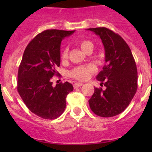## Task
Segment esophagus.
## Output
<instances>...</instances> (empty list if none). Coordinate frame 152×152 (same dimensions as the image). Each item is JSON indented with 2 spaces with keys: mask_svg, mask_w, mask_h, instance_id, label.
Segmentation results:
<instances>
[{
  "mask_svg": "<svg viewBox=\"0 0 152 152\" xmlns=\"http://www.w3.org/2000/svg\"><path fill=\"white\" fill-rule=\"evenodd\" d=\"M82 85H83L82 83H75V84H73V87H74V88H80V87H81Z\"/></svg>",
  "mask_w": 152,
  "mask_h": 152,
  "instance_id": "esophagus-1",
  "label": "esophagus"
}]
</instances>
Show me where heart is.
Listing matches in <instances>:
<instances>
[{"mask_svg": "<svg viewBox=\"0 0 152 152\" xmlns=\"http://www.w3.org/2000/svg\"><path fill=\"white\" fill-rule=\"evenodd\" d=\"M79 46L83 52H86L91 48H93V43L89 40H82L80 42ZM68 49L67 47H64L61 52V59L64 61L68 58ZM96 72V67L94 64H87L75 67V68L70 71L69 75L73 78L79 80H84L90 77V75Z\"/></svg>", "mask_w": 152, "mask_h": 152, "instance_id": "obj_1", "label": "heart"}]
</instances>
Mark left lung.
Masks as SVG:
<instances>
[{"label":"left lung","instance_id":"8db88e82","mask_svg":"<svg viewBox=\"0 0 152 152\" xmlns=\"http://www.w3.org/2000/svg\"><path fill=\"white\" fill-rule=\"evenodd\" d=\"M88 29L101 39L106 61L96 76L106 90L95 88L89 105L97 116L112 117L123 112L135 96L138 88L136 64L128 44L119 34L106 27Z\"/></svg>","mask_w":152,"mask_h":152}]
</instances>
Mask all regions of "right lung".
<instances>
[{"instance_id": "obj_1", "label": "right lung", "mask_w": 152, "mask_h": 152, "mask_svg": "<svg viewBox=\"0 0 152 152\" xmlns=\"http://www.w3.org/2000/svg\"><path fill=\"white\" fill-rule=\"evenodd\" d=\"M75 32L46 29L29 42L18 69L17 91L29 110L42 119H54L66 107V96L73 91L68 81L52 86L58 75L61 40Z\"/></svg>"}]
</instances>
